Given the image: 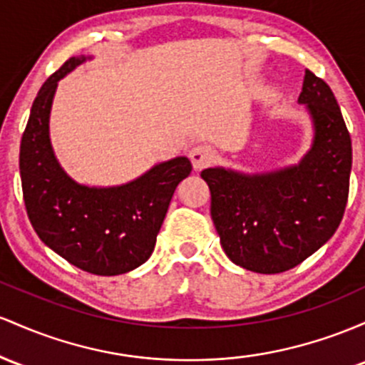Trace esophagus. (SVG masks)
Instances as JSON below:
<instances>
[{
  "label": "esophagus",
  "mask_w": 365,
  "mask_h": 365,
  "mask_svg": "<svg viewBox=\"0 0 365 365\" xmlns=\"http://www.w3.org/2000/svg\"><path fill=\"white\" fill-rule=\"evenodd\" d=\"M190 158L195 169L202 170L215 160V151L208 145H195L193 148L190 150Z\"/></svg>",
  "instance_id": "34e87169"
}]
</instances>
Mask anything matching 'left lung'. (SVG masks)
Instances as JSON below:
<instances>
[{"label":"left lung","mask_w":365,"mask_h":365,"mask_svg":"<svg viewBox=\"0 0 365 365\" xmlns=\"http://www.w3.org/2000/svg\"><path fill=\"white\" fill-rule=\"evenodd\" d=\"M298 101L314 122L312 148L298 165L265 174L222 167L202 172L224 252L253 272L297 267L334 235L345 214L351 139L336 98L321 77L305 71Z\"/></svg>","instance_id":"obj_1"}]
</instances>
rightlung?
<instances>
[{"instance_id":"1","label":"right lung","mask_w":365,"mask_h":365,"mask_svg":"<svg viewBox=\"0 0 365 365\" xmlns=\"http://www.w3.org/2000/svg\"><path fill=\"white\" fill-rule=\"evenodd\" d=\"M84 61H65L32 103L20 143L24 203L46 247L81 271L117 276L150 259L172 195L193 167L186 157L172 158L113 187H89L68 178L51 148L50 110L58 81Z\"/></svg>"}]
</instances>
